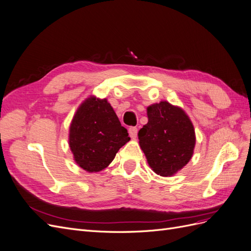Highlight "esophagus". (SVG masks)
Segmentation results:
<instances>
[{"mask_svg": "<svg viewBox=\"0 0 251 251\" xmlns=\"http://www.w3.org/2000/svg\"><path fill=\"white\" fill-rule=\"evenodd\" d=\"M137 133H138V128L136 126H130L128 127V134H130L131 138H136L137 137Z\"/></svg>", "mask_w": 251, "mask_h": 251, "instance_id": "34e87169", "label": "esophagus"}]
</instances>
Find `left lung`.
Segmentation results:
<instances>
[{"mask_svg":"<svg viewBox=\"0 0 251 251\" xmlns=\"http://www.w3.org/2000/svg\"><path fill=\"white\" fill-rule=\"evenodd\" d=\"M149 123L138 133L139 144L148 163L163 177L172 176L191 160L196 143L188 116L166 101L148 108Z\"/></svg>","mask_w":251,"mask_h":251,"instance_id":"obj_1","label":"left lung"}]
</instances>
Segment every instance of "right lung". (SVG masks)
Returning a JSON list of instances; mask_svg holds the SVG:
<instances>
[{
  "label": "right lung",
  "instance_id": "right-lung-1",
  "mask_svg": "<svg viewBox=\"0 0 251 251\" xmlns=\"http://www.w3.org/2000/svg\"><path fill=\"white\" fill-rule=\"evenodd\" d=\"M128 140L126 128L121 126L107 100L88 98L70 126L69 144L74 159L89 173L107 168Z\"/></svg>",
  "mask_w": 251,
  "mask_h": 251
}]
</instances>
